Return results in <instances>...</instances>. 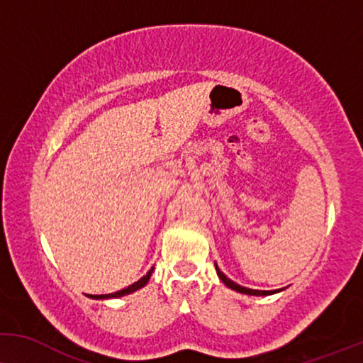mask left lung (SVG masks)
<instances>
[{
	"label": "left lung",
	"mask_w": 363,
	"mask_h": 363,
	"mask_svg": "<svg viewBox=\"0 0 363 363\" xmlns=\"http://www.w3.org/2000/svg\"><path fill=\"white\" fill-rule=\"evenodd\" d=\"M216 269H217L218 278H220L222 281L225 283V286H228V288H230V289L238 291V293H242V294H250V296H268V294H274V293H278V289H274V291H258V289H250V288H245V286H240V284H237V283H233L230 278H227L225 274H223V273L220 272V269H218L217 264H216Z\"/></svg>",
	"instance_id": "8db88e82"
}]
</instances>
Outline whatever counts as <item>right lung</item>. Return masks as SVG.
<instances>
[{"label": "right lung", "mask_w": 363, "mask_h": 363, "mask_svg": "<svg viewBox=\"0 0 363 363\" xmlns=\"http://www.w3.org/2000/svg\"><path fill=\"white\" fill-rule=\"evenodd\" d=\"M151 273H152V268L150 269V272H147L145 277H143L141 279H138L136 283H133V284H130L128 288H125V289H120V291H116V293H111V294H96V296H91V298L94 299H108V298H120V296H125V294H130V293H135V291H138L140 288H143V286H146V283L150 281V278H151Z\"/></svg>", "instance_id": "add662e5"}]
</instances>
